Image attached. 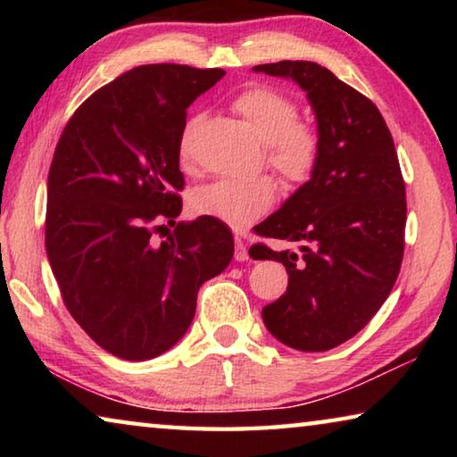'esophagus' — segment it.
Here are the masks:
<instances>
[{
  "label": "esophagus",
  "mask_w": 457,
  "mask_h": 457,
  "mask_svg": "<svg viewBox=\"0 0 457 457\" xmlns=\"http://www.w3.org/2000/svg\"><path fill=\"white\" fill-rule=\"evenodd\" d=\"M247 258H250V253H247V247L244 244L242 236H236V260L237 262H247Z\"/></svg>",
  "instance_id": "34e87169"
}]
</instances>
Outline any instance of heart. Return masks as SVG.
I'll use <instances>...</instances> for the list:
<instances>
[{
    "label": "heart",
    "instance_id": "1",
    "mask_svg": "<svg viewBox=\"0 0 457 457\" xmlns=\"http://www.w3.org/2000/svg\"><path fill=\"white\" fill-rule=\"evenodd\" d=\"M234 111L266 143V161L284 181H308L320 161V137L298 122V106L280 90L252 87L234 98ZM185 151V141H183ZM276 201V181L270 175L250 179H220L201 185L189 195V210L229 226H245L262 218Z\"/></svg>",
    "mask_w": 457,
    "mask_h": 457
}]
</instances>
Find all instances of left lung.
I'll return each mask as SVG.
<instances>
[{
    "label": "left lung",
    "mask_w": 457,
    "mask_h": 457,
    "mask_svg": "<svg viewBox=\"0 0 457 457\" xmlns=\"http://www.w3.org/2000/svg\"><path fill=\"white\" fill-rule=\"evenodd\" d=\"M253 72L296 82L320 137L311 179L253 228L303 252L253 245L256 260L282 262L288 272V288L262 319L286 346L328 351L373 319L399 276L407 201L395 145L378 108L316 62L282 60Z\"/></svg>",
    "instance_id": "8db88e82"
}]
</instances>
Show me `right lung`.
Segmentation results:
<instances>
[{"label": "right lung", "mask_w": 457, "mask_h": 457, "mask_svg": "<svg viewBox=\"0 0 457 457\" xmlns=\"http://www.w3.org/2000/svg\"><path fill=\"white\" fill-rule=\"evenodd\" d=\"M221 68L146 64L76 108L48 173L46 252L62 300L114 357L171 349L195 316L199 286L234 258L226 223L179 221V149L187 106ZM159 220L176 226L154 242Z\"/></svg>", "instance_id": "right-lung-1"}]
</instances>
